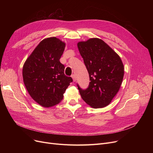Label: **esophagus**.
Masks as SVG:
<instances>
[{
  "label": "esophagus",
  "mask_w": 153,
  "mask_h": 153,
  "mask_svg": "<svg viewBox=\"0 0 153 153\" xmlns=\"http://www.w3.org/2000/svg\"><path fill=\"white\" fill-rule=\"evenodd\" d=\"M72 79H73V81H74V82H76V77L75 74H72Z\"/></svg>",
  "instance_id": "34e87169"
}]
</instances>
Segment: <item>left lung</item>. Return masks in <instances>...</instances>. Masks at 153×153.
<instances>
[{
	"label": "left lung",
	"mask_w": 153,
	"mask_h": 153,
	"mask_svg": "<svg viewBox=\"0 0 153 153\" xmlns=\"http://www.w3.org/2000/svg\"><path fill=\"white\" fill-rule=\"evenodd\" d=\"M89 72L91 82L86 89L77 87L82 99L91 107H105L121 86L124 66L120 56L103 40L91 38L77 43Z\"/></svg>",
	"instance_id": "left-lung-1"
}]
</instances>
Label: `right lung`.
Returning a JSON list of instances; mask_svg holds the SVG:
<instances>
[{
    "instance_id": "right-lung-1",
    "label": "right lung",
    "mask_w": 153,
    "mask_h": 153,
    "mask_svg": "<svg viewBox=\"0 0 153 153\" xmlns=\"http://www.w3.org/2000/svg\"><path fill=\"white\" fill-rule=\"evenodd\" d=\"M65 43L56 37L44 39L36 47L23 67L27 90L35 102L44 107L57 105L63 99L71 77L64 74L59 59Z\"/></svg>"
}]
</instances>
